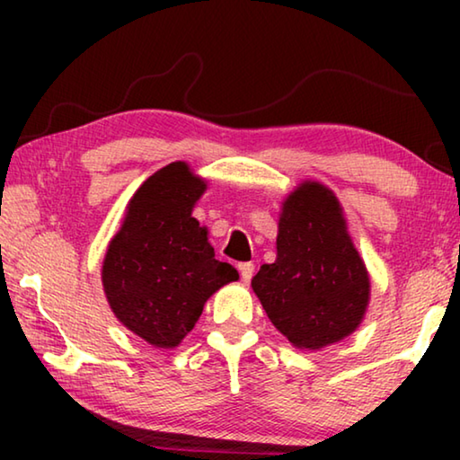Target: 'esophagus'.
<instances>
[{"label":"esophagus","mask_w":460,"mask_h":460,"mask_svg":"<svg viewBox=\"0 0 460 460\" xmlns=\"http://www.w3.org/2000/svg\"><path fill=\"white\" fill-rule=\"evenodd\" d=\"M239 274H241V279H243V282L247 284L249 279L253 278V271H255V266L252 261H245V263H239Z\"/></svg>","instance_id":"obj_1"}]
</instances>
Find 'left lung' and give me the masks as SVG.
<instances>
[{"label":"left lung","mask_w":460,"mask_h":460,"mask_svg":"<svg viewBox=\"0 0 460 460\" xmlns=\"http://www.w3.org/2000/svg\"><path fill=\"white\" fill-rule=\"evenodd\" d=\"M276 252V261L263 263L252 288L294 347L318 351L359 329L371 282L331 189L305 181L288 194Z\"/></svg>","instance_id":"8db88e82"}]
</instances>
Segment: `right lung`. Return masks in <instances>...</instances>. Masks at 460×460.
<instances>
[{
  "instance_id": "right-lung-1",
  "label": "right lung",
  "mask_w": 460,
  "mask_h": 460,
  "mask_svg": "<svg viewBox=\"0 0 460 460\" xmlns=\"http://www.w3.org/2000/svg\"><path fill=\"white\" fill-rule=\"evenodd\" d=\"M207 190L186 162H172L139 186L119 231L109 241L101 282L118 321L155 349H174L207 300L239 279L215 260L207 227L192 208Z\"/></svg>"
}]
</instances>
